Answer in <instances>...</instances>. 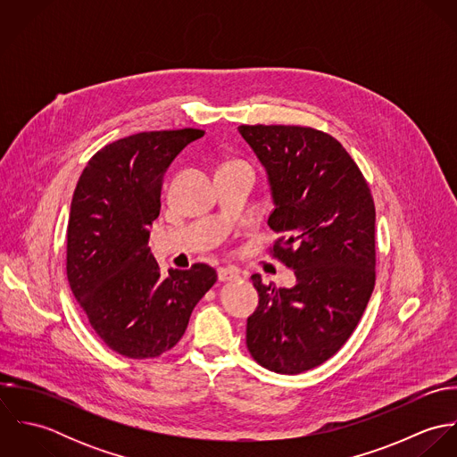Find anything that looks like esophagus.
Returning a JSON list of instances; mask_svg holds the SVG:
<instances>
[{"instance_id":"1","label":"esophagus","mask_w":457,"mask_h":457,"mask_svg":"<svg viewBox=\"0 0 457 457\" xmlns=\"http://www.w3.org/2000/svg\"><path fill=\"white\" fill-rule=\"evenodd\" d=\"M239 278V272L230 267H220L218 269V279L220 281H234Z\"/></svg>"}]
</instances>
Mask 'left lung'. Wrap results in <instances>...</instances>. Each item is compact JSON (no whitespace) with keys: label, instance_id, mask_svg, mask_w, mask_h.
Returning a JSON list of instances; mask_svg holds the SVG:
<instances>
[{"label":"left lung","instance_id":"obj_1","mask_svg":"<svg viewBox=\"0 0 457 457\" xmlns=\"http://www.w3.org/2000/svg\"><path fill=\"white\" fill-rule=\"evenodd\" d=\"M261 160L281 237L272 253L295 285L276 288L253 274L259 306L246 326L252 357L269 371L320 366L352 336L375 288V204L346 149L308 127L241 125Z\"/></svg>","mask_w":457,"mask_h":457}]
</instances>
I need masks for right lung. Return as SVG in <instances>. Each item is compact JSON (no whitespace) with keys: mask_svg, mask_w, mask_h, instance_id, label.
Returning <instances> with one entry per match:
<instances>
[{"mask_svg":"<svg viewBox=\"0 0 457 457\" xmlns=\"http://www.w3.org/2000/svg\"><path fill=\"white\" fill-rule=\"evenodd\" d=\"M204 131H142L102 147L75 187L66 228L70 288L100 339L130 359L158 357L185 334L216 270L162 274L147 243L174 158Z\"/></svg>","mask_w":457,"mask_h":457,"instance_id":"right-lung-1","label":"right lung"}]
</instances>
